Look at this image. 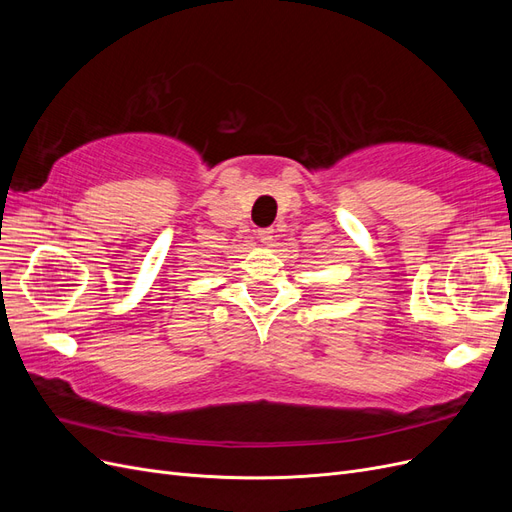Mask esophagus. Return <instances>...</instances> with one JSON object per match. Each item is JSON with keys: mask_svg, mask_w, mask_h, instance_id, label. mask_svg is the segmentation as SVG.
I'll return each mask as SVG.
<instances>
[{"mask_svg": "<svg viewBox=\"0 0 512 512\" xmlns=\"http://www.w3.org/2000/svg\"><path fill=\"white\" fill-rule=\"evenodd\" d=\"M258 239H260V243L273 245V241H275V232H273V228H262V230H258Z\"/></svg>", "mask_w": 512, "mask_h": 512, "instance_id": "esophagus-1", "label": "esophagus"}]
</instances>
